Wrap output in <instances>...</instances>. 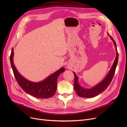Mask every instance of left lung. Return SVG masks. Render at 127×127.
I'll return each mask as SVG.
<instances>
[{
	"label": "left lung",
	"mask_w": 127,
	"mask_h": 127,
	"mask_svg": "<svg viewBox=\"0 0 127 127\" xmlns=\"http://www.w3.org/2000/svg\"><path fill=\"white\" fill-rule=\"evenodd\" d=\"M109 35V34H108ZM110 36V35H109ZM111 39L112 40L113 43H114V46L115 47L116 51V56L114 62L113 64L112 67L108 73L107 75L102 80L99 82L98 84L94 86V87L91 89H85L84 88L82 87V86L79 84L78 83V79L79 78L76 75L75 72L73 71L74 76H75V82H74V90L76 91L77 94L81 97L83 98H92L100 94L101 93L105 91L108 86L111 83L113 76L114 75L116 66L118 63V53L117 52V47L115 42L113 38L110 36Z\"/></svg>",
	"instance_id": "1"
}]
</instances>
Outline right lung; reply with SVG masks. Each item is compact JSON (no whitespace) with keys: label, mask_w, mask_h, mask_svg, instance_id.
Returning <instances> with one entry per match:
<instances>
[{"label":"right lung","mask_w":127,"mask_h":127,"mask_svg":"<svg viewBox=\"0 0 127 127\" xmlns=\"http://www.w3.org/2000/svg\"><path fill=\"white\" fill-rule=\"evenodd\" d=\"M14 50L12 49L10 62L16 81L21 88L28 94L38 98H48L55 95L57 88V79L59 75L65 71L61 67L55 72L47 77L42 81L34 82L25 78L19 74L13 62Z\"/></svg>","instance_id":"right-lung-1"}]
</instances>
